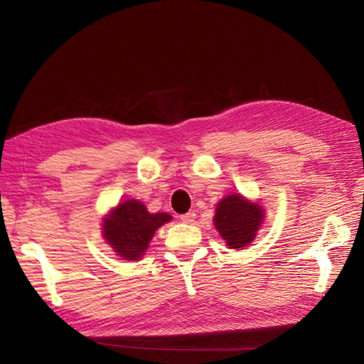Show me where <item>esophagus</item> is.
<instances>
[{
	"label": "esophagus",
	"mask_w": 364,
	"mask_h": 364,
	"mask_svg": "<svg viewBox=\"0 0 364 364\" xmlns=\"http://www.w3.org/2000/svg\"><path fill=\"white\" fill-rule=\"evenodd\" d=\"M194 218H196V213H193V211H190V213H186V214L181 215V220H182L183 223H193V222H194Z\"/></svg>",
	"instance_id": "esophagus-1"
}]
</instances>
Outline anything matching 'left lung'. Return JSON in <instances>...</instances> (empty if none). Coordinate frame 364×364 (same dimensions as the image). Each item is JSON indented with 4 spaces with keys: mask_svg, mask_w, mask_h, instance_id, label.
I'll use <instances>...</instances> for the list:
<instances>
[{
    "mask_svg": "<svg viewBox=\"0 0 364 364\" xmlns=\"http://www.w3.org/2000/svg\"><path fill=\"white\" fill-rule=\"evenodd\" d=\"M266 218V209L243 194L225 196L215 206L214 226L229 249L247 247L255 240Z\"/></svg>",
    "mask_w": 364,
    "mask_h": 364,
    "instance_id": "8db88e82",
    "label": "left lung"
}]
</instances>
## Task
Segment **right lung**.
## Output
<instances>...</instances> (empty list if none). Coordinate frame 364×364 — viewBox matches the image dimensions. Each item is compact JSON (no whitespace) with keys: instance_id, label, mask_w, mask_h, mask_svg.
Masks as SVG:
<instances>
[{"instance_id":"add662e5","label":"right lung","mask_w":364,"mask_h":364,"mask_svg":"<svg viewBox=\"0 0 364 364\" xmlns=\"http://www.w3.org/2000/svg\"><path fill=\"white\" fill-rule=\"evenodd\" d=\"M171 218L167 213L151 214L142 202L127 199L103 217L102 234L118 257L136 261L147 252L156 230Z\"/></svg>"}]
</instances>
